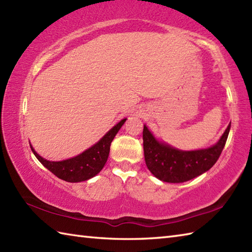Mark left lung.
<instances>
[{
  "instance_id": "8db88e82",
  "label": "left lung",
  "mask_w": 252,
  "mask_h": 252,
  "mask_svg": "<svg viewBox=\"0 0 252 252\" xmlns=\"http://www.w3.org/2000/svg\"><path fill=\"white\" fill-rule=\"evenodd\" d=\"M228 125L215 145L196 151H181L158 141L146 126L143 130L144 157L153 175L168 183H183L210 170L220 157L227 140Z\"/></svg>"
}]
</instances>
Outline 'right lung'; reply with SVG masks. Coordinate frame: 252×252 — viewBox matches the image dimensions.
<instances>
[{"label":"right lung","mask_w":252,"mask_h":252,"mask_svg":"<svg viewBox=\"0 0 252 252\" xmlns=\"http://www.w3.org/2000/svg\"><path fill=\"white\" fill-rule=\"evenodd\" d=\"M126 120V118L118 122L97 143L76 157L62 160V161H50V160L41 157L34 151V148L30 145L31 151L34 154L36 159L53 174H55L57 178L66 182H70V183L87 181L94 178L104 168L109 156L110 144L117 133L121 129V126L125 125Z\"/></svg>","instance_id":"obj_1"}]
</instances>
